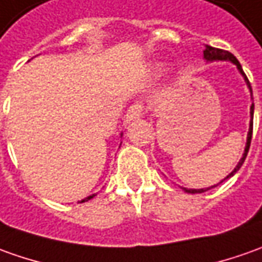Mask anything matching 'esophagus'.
Returning <instances> with one entry per match:
<instances>
[{
    "mask_svg": "<svg viewBox=\"0 0 262 262\" xmlns=\"http://www.w3.org/2000/svg\"><path fill=\"white\" fill-rule=\"evenodd\" d=\"M143 115V104L142 103H133L129 110H127V120H133V119H139Z\"/></svg>",
    "mask_w": 262,
    "mask_h": 262,
    "instance_id": "obj_1",
    "label": "esophagus"
}]
</instances>
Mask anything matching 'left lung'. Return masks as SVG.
Listing matches in <instances>:
<instances>
[{"label": "left lung", "instance_id": "left-lung-1", "mask_svg": "<svg viewBox=\"0 0 262 262\" xmlns=\"http://www.w3.org/2000/svg\"><path fill=\"white\" fill-rule=\"evenodd\" d=\"M204 57H205V60L208 61H213V60H229V61H232V63L235 64L236 67H238V70L241 71V74L244 76V79L247 81V84L250 87V92L252 93V90H251V84H250V80L247 79V76H245V73L243 71V67H241V64L239 61L236 60V57L234 54H231L229 51L227 50H221V49H215V47H211V46H205V50H204ZM252 116H254V103L251 104V123H250V132H248V138H247V146H245V152H244L243 158H241V161L238 162V165H236V168L229 173L225 179H228L231 176H234L236 173V170H239V168L243 166L244 161H245V158H247V154H248V150H250V145H251V138H252ZM224 179V181H225ZM221 183V182H220ZM216 186V185H215ZM213 188V186H212ZM185 189V188H183ZM208 189H211V188H206V189H185V192H189V193H201V192H205Z\"/></svg>", "mask_w": 262, "mask_h": 262}]
</instances>
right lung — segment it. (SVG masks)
Returning a JSON list of instances; mask_svg holds the SVG:
<instances>
[{
    "mask_svg": "<svg viewBox=\"0 0 262 262\" xmlns=\"http://www.w3.org/2000/svg\"><path fill=\"white\" fill-rule=\"evenodd\" d=\"M93 196H94V195H90V196H87V198L79 201V202H80V204H81V202H86V201H89V199H92V198H93Z\"/></svg>",
    "mask_w": 262,
    "mask_h": 262,
    "instance_id": "right-lung-1",
    "label": "right lung"
}]
</instances>
